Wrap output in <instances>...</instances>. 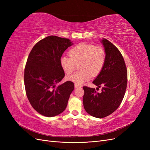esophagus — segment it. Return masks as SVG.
<instances>
[{
  "label": "esophagus",
  "instance_id": "obj_1",
  "mask_svg": "<svg viewBox=\"0 0 150 150\" xmlns=\"http://www.w3.org/2000/svg\"><path fill=\"white\" fill-rule=\"evenodd\" d=\"M74 87H75V88H81V87H82V86L81 85H80V84H74Z\"/></svg>",
  "mask_w": 150,
  "mask_h": 150
}]
</instances>
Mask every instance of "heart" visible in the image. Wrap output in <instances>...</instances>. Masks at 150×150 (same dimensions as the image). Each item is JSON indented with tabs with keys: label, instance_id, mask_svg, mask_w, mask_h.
I'll return each instance as SVG.
<instances>
[{
	"label": "heart",
	"instance_id": "heart-1",
	"mask_svg": "<svg viewBox=\"0 0 150 150\" xmlns=\"http://www.w3.org/2000/svg\"><path fill=\"white\" fill-rule=\"evenodd\" d=\"M70 57H61L60 64L67 74L73 72L76 64L80 70L67 77L76 84H81L91 77L97 76L102 70L106 60V53L103 47L92 44L81 43L72 47L69 52Z\"/></svg>",
	"mask_w": 150,
	"mask_h": 150
}]
</instances>
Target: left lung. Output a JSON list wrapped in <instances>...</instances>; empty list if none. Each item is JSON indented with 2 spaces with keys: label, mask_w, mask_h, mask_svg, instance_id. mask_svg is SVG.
<instances>
[{
  "label": "left lung",
  "mask_w": 150,
  "mask_h": 150,
  "mask_svg": "<svg viewBox=\"0 0 150 150\" xmlns=\"http://www.w3.org/2000/svg\"><path fill=\"white\" fill-rule=\"evenodd\" d=\"M106 53L102 70L93 83L102 87L99 93L95 88L84 86L83 105L88 114L103 118L115 111L123 99L128 75L123 57L117 48L106 39L101 40Z\"/></svg>",
  "instance_id": "obj_1"
}]
</instances>
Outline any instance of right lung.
Returning <instances> with one entry per match:
<instances>
[{"mask_svg":"<svg viewBox=\"0 0 150 150\" xmlns=\"http://www.w3.org/2000/svg\"><path fill=\"white\" fill-rule=\"evenodd\" d=\"M73 44L68 39L50 35L40 40L29 54L24 70L27 96L34 110L46 117L65 110L74 84L70 81L58 84L64 77L60 59Z\"/></svg>","mask_w":150,"mask_h":150,"instance_id":"obj_1","label":"right lung"}]
</instances>
